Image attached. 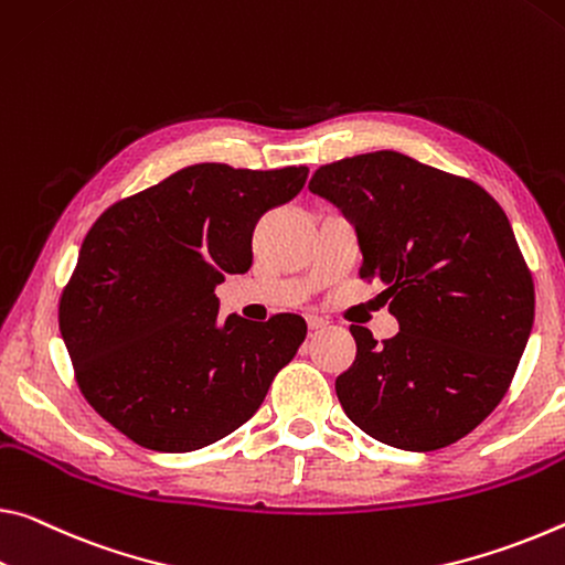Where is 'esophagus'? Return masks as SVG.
Segmentation results:
<instances>
[{
	"mask_svg": "<svg viewBox=\"0 0 565 565\" xmlns=\"http://www.w3.org/2000/svg\"><path fill=\"white\" fill-rule=\"evenodd\" d=\"M329 324V321L324 319V317H317V315H307V327L311 329V331H317V329H324Z\"/></svg>",
	"mask_w": 565,
	"mask_h": 565,
	"instance_id": "esophagus-1",
	"label": "esophagus"
}]
</instances>
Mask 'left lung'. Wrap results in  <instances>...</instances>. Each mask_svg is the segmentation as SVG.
Wrapping results in <instances>:
<instances>
[{"mask_svg":"<svg viewBox=\"0 0 565 565\" xmlns=\"http://www.w3.org/2000/svg\"><path fill=\"white\" fill-rule=\"evenodd\" d=\"M309 191L354 223L360 276L384 284L399 321L380 344L349 327L347 417L399 450L458 443L505 397L533 329V276L505 211L470 178L395 150L321 166Z\"/></svg>","mask_w":565,"mask_h":565,"instance_id":"left-lung-1","label":"left lung"}]
</instances>
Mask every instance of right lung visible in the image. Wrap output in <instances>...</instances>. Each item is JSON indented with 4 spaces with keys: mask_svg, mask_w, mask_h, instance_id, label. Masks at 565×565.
Segmentation results:
<instances>
[{
    "mask_svg": "<svg viewBox=\"0 0 565 565\" xmlns=\"http://www.w3.org/2000/svg\"><path fill=\"white\" fill-rule=\"evenodd\" d=\"M307 166H188L113 203L87 231L60 297V331L93 409L148 450L191 452L262 407L307 337L299 315L218 324L216 286L254 262L258 218Z\"/></svg>",
    "mask_w": 565,
    "mask_h": 565,
    "instance_id": "1",
    "label": "right lung"
}]
</instances>
